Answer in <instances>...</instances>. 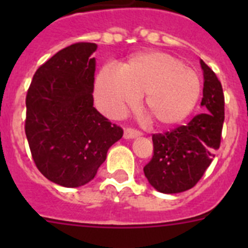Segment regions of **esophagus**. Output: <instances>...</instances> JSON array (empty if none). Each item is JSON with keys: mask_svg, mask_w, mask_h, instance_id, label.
<instances>
[{"mask_svg": "<svg viewBox=\"0 0 248 248\" xmlns=\"http://www.w3.org/2000/svg\"><path fill=\"white\" fill-rule=\"evenodd\" d=\"M140 137V131L137 130V129L133 128H126L124 130V138L125 139H134V138Z\"/></svg>", "mask_w": 248, "mask_h": 248, "instance_id": "34e87169", "label": "esophagus"}]
</instances>
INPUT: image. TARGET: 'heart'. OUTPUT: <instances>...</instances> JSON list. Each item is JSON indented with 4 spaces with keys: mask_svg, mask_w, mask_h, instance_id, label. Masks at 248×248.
Instances as JSON below:
<instances>
[{
    "mask_svg": "<svg viewBox=\"0 0 248 248\" xmlns=\"http://www.w3.org/2000/svg\"><path fill=\"white\" fill-rule=\"evenodd\" d=\"M200 94L199 74L163 52L138 54L120 71L104 67L95 83V99L104 113L119 117L137 104L139 95H144L148 113L163 125L185 119Z\"/></svg>",
    "mask_w": 248,
    "mask_h": 248,
    "instance_id": "heart-1",
    "label": "heart"
}]
</instances>
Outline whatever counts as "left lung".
I'll return each instance as SVG.
<instances>
[{
    "label": "left lung",
    "mask_w": 248,
    "mask_h": 248,
    "mask_svg": "<svg viewBox=\"0 0 248 248\" xmlns=\"http://www.w3.org/2000/svg\"><path fill=\"white\" fill-rule=\"evenodd\" d=\"M200 63L205 79L202 113L195 115L186 125L153 135L154 154L144 166L150 185L164 194H177L194 187L220 148L225 119L222 85L211 68L203 61Z\"/></svg>",
    "instance_id": "left-lung-1"
}]
</instances>
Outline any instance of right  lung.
Segmentation results:
<instances>
[{
	"instance_id": "obj_1",
	"label": "right lung",
	"mask_w": 248,
	"mask_h": 248,
	"mask_svg": "<svg viewBox=\"0 0 248 248\" xmlns=\"http://www.w3.org/2000/svg\"><path fill=\"white\" fill-rule=\"evenodd\" d=\"M97 45L78 42L36 71L26 95L25 131L37 169L64 187L85 185L123 129L93 107Z\"/></svg>"
}]
</instances>
